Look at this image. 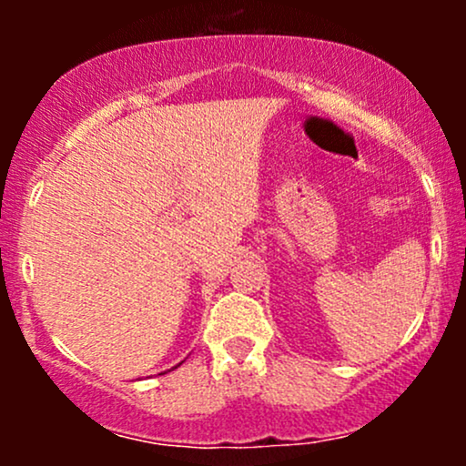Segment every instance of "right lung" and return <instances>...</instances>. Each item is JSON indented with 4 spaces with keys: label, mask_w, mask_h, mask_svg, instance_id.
<instances>
[{
    "label": "right lung",
    "mask_w": 466,
    "mask_h": 466,
    "mask_svg": "<svg viewBox=\"0 0 466 466\" xmlns=\"http://www.w3.org/2000/svg\"><path fill=\"white\" fill-rule=\"evenodd\" d=\"M177 366H179V363H177ZM177 366H175V368H177Z\"/></svg>",
    "instance_id": "right-lung-1"
}]
</instances>
